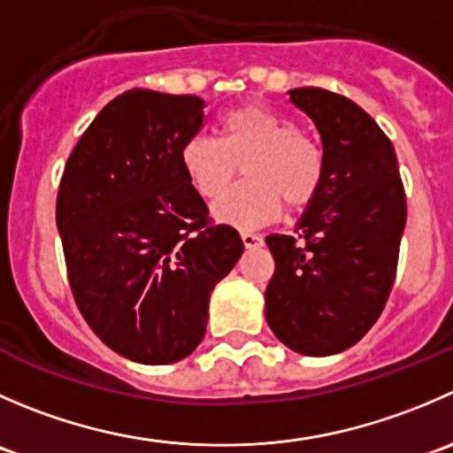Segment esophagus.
I'll return each instance as SVG.
<instances>
[{
  "label": "esophagus",
  "instance_id": "esophagus-1",
  "mask_svg": "<svg viewBox=\"0 0 453 453\" xmlns=\"http://www.w3.org/2000/svg\"><path fill=\"white\" fill-rule=\"evenodd\" d=\"M241 241H243L245 248H258L263 243L261 236L252 234V232H241Z\"/></svg>",
  "mask_w": 453,
  "mask_h": 453
}]
</instances>
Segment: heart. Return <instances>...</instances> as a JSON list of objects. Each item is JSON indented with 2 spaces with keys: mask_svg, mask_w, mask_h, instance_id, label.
Returning <instances> with one entry per match:
<instances>
[{
  "mask_svg": "<svg viewBox=\"0 0 453 453\" xmlns=\"http://www.w3.org/2000/svg\"><path fill=\"white\" fill-rule=\"evenodd\" d=\"M221 139L195 134L179 152L181 170L203 199H217L243 164L248 181L227 190L212 214L227 226L261 227L283 212L305 210L323 183V152L292 119L263 104L226 110Z\"/></svg>",
  "mask_w": 453,
  "mask_h": 453,
  "instance_id": "b5f03b06",
  "label": "heart"
}]
</instances>
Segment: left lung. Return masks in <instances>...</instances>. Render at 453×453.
Returning a JSON list of instances; mask_svg holds the SVG:
<instances>
[{"label":"left lung","mask_w":453,"mask_h":453,"mask_svg":"<svg viewBox=\"0 0 453 453\" xmlns=\"http://www.w3.org/2000/svg\"><path fill=\"white\" fill-rule=\"evenodd\" d=\"M323 143V183L294 234L265 239L276 270L265 289L274 336L305 357L352 348L379 320L407 221L405 188L388 134L352 99L294 88Z\"/></svg>","instance_id":"8db88e82"}]
</instances>
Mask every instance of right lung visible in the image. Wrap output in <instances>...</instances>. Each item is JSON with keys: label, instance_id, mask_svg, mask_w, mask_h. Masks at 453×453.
Returning <instances> with one entry per match:
<instances>
[{"label": "right lung", "instance_id": "1", "mask_svg": "<svg viewBox=\"0 0 453 453\" xmlns=\"http://www.w3.org/2000/svg\"><path fill=\"white\" fill-rule=\"evenodd\" d=\"M203 108L195 95L143 88L115 96L59 183L57 230L74 303L110 349L143 365L195 352L210 294L243 254L239 232L214 226L179 161Z\"/></svg>", "mask_w": 453, "mask_h": 453}]
</instances>
